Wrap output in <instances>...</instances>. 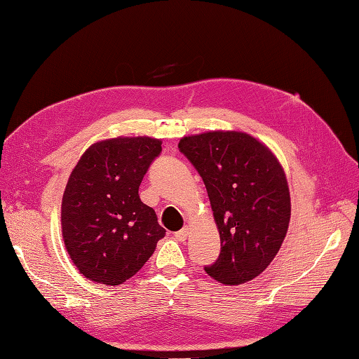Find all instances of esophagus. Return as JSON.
Masks as SVG:
<instances>
[{"label":"esophagus","instance_id":"obj_1","mask_svg":"<svg viewBox=\"0 0 359 359\" xmlns=\"http://www.w3.org/2000/svg\"><path fill=\"white\" fill-rule=\"evenodd\" d=\"M187 235H189V227H187V226L182 227L181 231L175 232V236H177L178 241H186V240H187Z\"/></svg>","mask_w":359,"mask_h":359}]
</instances>
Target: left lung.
<instances>
[{"instance_id": "left-lung-1", "label": "left lung", "mask_w": 359, "mask_h": 359, "mask_svg": "<svg viewBox=\"0 0 359 359\" xmlns=\"http://www.w3.org/2000/svg\"><path fill=\"white\" fill-rule=\"evenodd\" d=\"M178 148L208 191L222 250L206 274L223 285H243L268 268L285 241L290 194L277 157L243 132L186 136Z\"/></svg>"}]
</instances>
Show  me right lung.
<instances>
[{
  "label": "right lung",
  "instance_id": "1",
  "mask_svg": "<svg viewBox=\"0 0 359 359\" xmlns=\"http://www.w3.org/2000/svg\"><path fill=\"white\" fill-rule=\"evenodd\" d=\"M161 153V140L114 137L82 154L61 203L62 240L88 280L123 285L145 265L166 231L139 198V186Z\"/></svg>",
  "mask_w": 359,
  "mask_h": 359
}]
</instances>
